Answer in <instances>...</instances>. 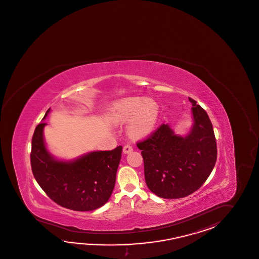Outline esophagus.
I'll return each mask as SVG.
<instances>
[{
    "instance_id": "1",
    "label": "esophagus",
    "mask_w": 259,
    "mask_h": 259,
    "mask_svg": "<svg viewBox=\"0 0 259 259\" xmlns=\"http://www.w3.org/2000/svg\"><path fill=\"white\" fill-rule=\"evenodd\" d=\"M122 152L124 154H128V153H130V152H133V147L130 145H125L123 147V150H122Z\"/></svg>"
}]
</instances>
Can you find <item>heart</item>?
I'll use <instances>...</instances> for the list:
<instances>
[{
	"instance_id": "b5f03b06",
	"label": "heart",
	"mask_w": 259,
	"mask_h": 259,
	"mask_svg": "<svg viewBox=\"0 0 259 259\" xmlns=\"http://www.w3.org/2000/svg\"><path fill=\"white\" fill-rule=\"evenodd\" d=\"M160 116L157 102L145 96H132L116 102L111 109L110 120L115 123H125L131 120L127 131L136 139L151 136L155 130Z\"/></svg>"
}]
</instances>
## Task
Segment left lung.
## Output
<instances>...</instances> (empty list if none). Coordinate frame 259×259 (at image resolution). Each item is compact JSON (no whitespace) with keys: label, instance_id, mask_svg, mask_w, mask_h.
<instances>
[{"label":"left lung","instance_id":"8db88e82","mask_svg":"<svg viewBox=\"0 0 259 259\" xmlns=\"http://www.w3.org/2000/svg\"><path fill=\"white\" fill-rule=\"evenodd\" d=\"M189 101L192 125L187 134L177 135L166 123L138 143L144 161L146 184L162 198L193 194L206 182L216 163V140L208 114L194 99Z\"/></svg>","mask_w":259,"mask_h":259}]
</instances>
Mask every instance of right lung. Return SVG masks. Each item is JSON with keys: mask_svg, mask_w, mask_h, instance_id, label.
Listing matches in <instances>:
<instances>
[{"mask_svg": "<svg viewBox=\"0 0 259 259\" xmlns=\"http://www.w3.org/2000/svg\"><path fill=\"white\" fill-rule=\"evenodd\" d=\"M51 108L45 114V118ZM39 123L32 136L31 165L40 187L63 208L89 211L104 206L111 196L122 147L94 151L65 160L55 157L46 145L44 128Z\"/></svg>", "mask_w": 259, "mask_h": 259, "instance_id": "add662e5", "label": "right lung"}]
</instances>
